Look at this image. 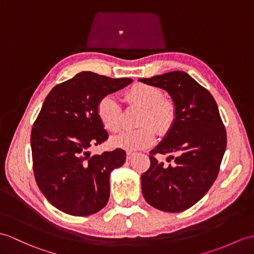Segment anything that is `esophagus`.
Instances as JSON below:
<instances>
[{
  "label": "esophagus",
  "instance_id": "1",
  "mask_svg": "<svg viewBox=\"0 0 254 254\" xmlns=\"http://www.w3.org/2000/svg\"><path fill=\"white\" fill-rule=\"evenodd\" d=\"M135 155H136V152H133V151H127V160H131V159L135 156Z\"/></svg>",
  "mask_w": 254,
  "mask_h": 254
}]
</instances>
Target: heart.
<instances>
[{"label":"heart","instance_id":"1","mask_svg":"<svg viewBox=\"0 0 254 254\" xmlns=\"http://www.w3.org/2000/svg\"><path fill=\"white\" fill-rule=\"evenodd\" d=\"M125 97L129 103L143 107L138 119V125L143 126L115 135L111 138L114 146L128 150L145 148L155 143V128L160 134H166L172 127L175 119L174 106L168 99L162 98V92L159 87L134 83L125 92ZM96 114L108 131L117 132L120 128L121 113L115 96L107 94L100 98L96 105Z\"/></svg>","mask_w":254,"mask_h":254}]
</instances>
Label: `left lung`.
I'll return each mask as SVG.
<instances>
[{"mask_svg": "<svg viewBox=\"0 0 254 254\" xmlns=\"http://www.w3.org/2000/svg\"><path fill=\"white\" fill-rule=\"evenodd\" d=\"M140 82L166 90L175 119L166 137L149 154L150 167L141 174V191L152 207L182 212L197 203L213 185L226 149V131L211 93L184 71L167 72ZM170 154L166 166L154 156ZM175 153L176 157L173 155Z\"/></svg>", "mask_w": 254, "mask_h": 254, "instance_id": "8db88e82", "label": "left lung"}]
</instances>
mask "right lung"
Segmentation results:
<instances>
[{"label":"right lung","mask_w":254,"mask_h":254,"mask_svg":"<svg viewBox=\"0 0 254 254\" xmlns=\"http://www.w3.org/2000/svg\"><path fill=\"white\" fill-rule=\"evenodd\" d=\"M131 82L83 71L46 96L31 131L33 172L45 198L64 213L86 216L107 204L110 172L123 166L127 155L117 148L91 156L93 146L108 139L96 105Z\"/></svg>","instance_id":"obj_1"}]
</instances>
